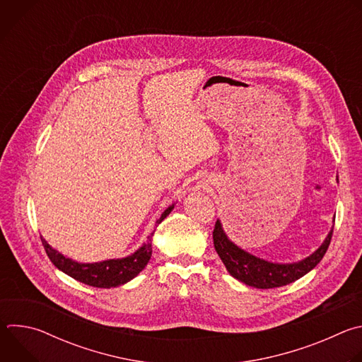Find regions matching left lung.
Segmentation results:
<instances>
[{"label":"left lung","instance_id":"8db88e82","mask_svg":"<svg viewBox=\"0 0 362 362\" xmlns=\"http://www.w3.org/2000/svg\"><path fill=\"white\" fill-rule=\"evenodd\" d=\"M332 230L334 226L315 252L298 262L291 264L271 262L239 247L223 230L221 219L216 221L214 229V243L223 265L235 279L257 289H271L292 284L308 272H311L324 257L332 238Z\"/></svg>","mask_w":362,"mask_h":362}]
</instances>
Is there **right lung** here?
<instances>
[{"mask_svg": "<svg viewBox=\"0 0 362 362\" xmlns=\"http://www.w3.org/2000/svg\"><path fill=\"white\" fill-rule=\"evenodd\" d=\"M175 204L176 203L170 204L169 208L162 214V216L156 221L154 228H158L159 223H162L166 219V216H169V214L175 208ZM153 235L154 232L147 236V240L137 250H134L132 255L126 257H117V259H107V261L93 262V264H81V262L73 261L71 257H67L62 255L59 250H56L54 247H51L42 236H41V242L49 257V261L53 262L54 267L59 268L62 272L67 274L69 276L88 286L116 288L127 284L146 268L151 256Z\"/></svg>", "mask_w": 362, "mask_h": 362, "instance_id": "1", "label": "right lung"}]
</instances>
